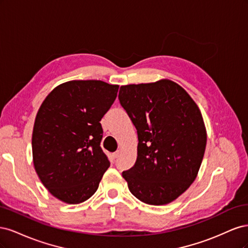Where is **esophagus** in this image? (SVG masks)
I'll return each mask as SVG.
<instances>
[{
  "label": "esophagus",
  "instance_id": "obj_1",
  "mask_svg": "<svg viewBox=\"0 0 248 248\" xmlns=\"http://www.w3.org/2000/svg\"><path fill=\"white\" fill-rule=\"evenodd\" d=\"M119 155H120V151H117V152H115V153H112V155H111L112 159H116V158H118Z\"/></svg>",
  "mask_w": 248,
  "mask_h": 248
}]
</instances>
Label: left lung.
<instances>
[{"instance_id": "obj_1", "label": "left lung", "mask_w": 248, "mask_h": 248, "mask_svg": "<svg viewBox=\"0 0 248 248\" xmlns=\"http://www.w3.org/2000/svg\"><path fill=\"white\" fill-rule=\"evenodd\" d=\"M119 100L139 137L136 164L122 176L142 202L167 205L198 176L207 144L202 112L190 95L168 78L122 86Z\"/></svg>"}]
</instances>
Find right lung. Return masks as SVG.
I'll list each match as a JSON object with an SVG mask.
<instances>
[{"instance_id":"add662e5","label":"right lung","mask_w":248,"mask_h":248,"mask_svg":"<svg viewBox=\"0 0 248 248\" xmlns=\"http://www.w3.org/2000/svg\"><path fill=\"white\" fill-rule=\"evenodd\" d=\"M118 90L102 80L66 81L52 89L37 111L34 168L44 187L66 204L91 198L109 167L100 147V121Z\"/></svg>"}]
</instances>
